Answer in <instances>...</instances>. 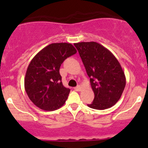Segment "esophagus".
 <instances>
[{"instance_id": "1", "label": "esophagus", "mask_w": 148, "mask_h": 148, "mask_svg": "<svg viewBox=\"0 0 148 148\" xmlns=\"http://www.w3.org/2000/svg\"><path fill=\"white\" fill-rule=\"evenodd\" d=\"M74 89H75V91H77V92H79V91H81V86H80L79 85H78V86H77L74 87Z\"/></svg>"}]
</instances>
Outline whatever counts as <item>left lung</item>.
<instances>
[{
    "label": "left lung",
    "mask_w": 148,
    "mask_h": 148,
    "mask_svg": "<svg viewBox=\"0 0 148 148\" xmlns=\"http://www.w3.org/2000/svg\"><path fill=\"white\" fill-rule=\"evenodd\" d=\"M90 78L95 99L88 107L95 110L110 108L118 102L125 84V73L111 51L97 42L74 44Z\"/></svg>",
    "instance_id": "obj_1"
}]
</instances>
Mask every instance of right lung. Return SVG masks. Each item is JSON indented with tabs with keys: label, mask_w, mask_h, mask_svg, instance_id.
I'll return each mask as SVG.
<instances>
[{
	"label": "right lung",
	"mask_w": 148,
	"mask_h": 148,
	"mask_svg": "<svg viewBox=\"0 0 148 148\" xmlns=\"http://www.w3.org/2000/svg\"><path fill=\"white\" fill-rule=\"evenodd\" d=\"M77 50L68 43H53L40 51L31 60L24 79L25 90L36 107L53 111L64 104L70 92L64 86L59 69Z\"/></svg>",
	"instance_id": "add662e5"
}]
</instances>
